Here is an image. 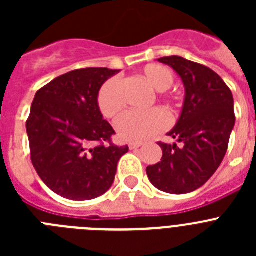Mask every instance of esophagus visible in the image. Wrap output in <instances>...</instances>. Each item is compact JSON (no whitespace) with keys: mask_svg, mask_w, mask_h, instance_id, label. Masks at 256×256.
Here are the masks:
<instances>
[{"mask_svg":"<svg viewBox=\"0 0 256 256\" xmlns=\"http://www.w3.org/2000/svg\"><path fill=\"white\" fill-rule=\"evenodd\" d=\"M128 146H130V150H136V148H141L142 144H140V142H130V144H128Z\"/></svg>","mask_w":256,"mask_h":256,"instance_id":"esophagus-1","label":"esophagus"}]
</instances>
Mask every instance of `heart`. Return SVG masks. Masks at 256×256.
I'll use <instances>...</instances> for the list:
<instances>
[{
  "instance_id": "1",
  "label": "heart",
  "mask_w": 256,
  "mask_h": 256,
  "mask_svg": "<svg viewBox=\"0 0 256 256\" xmlns=\"http://www.w3.org/2000/svg\"><path fill=\"white\" fill-rule=\"evenodd\" d=\"M141 76L154 91L165 92L173 86L174 76L164 65L148 64L142 69ZM166 108H173L177 100L169 94H160ZM97 106L101 114L108 119L116 118L123 112L124 100L120 82L118 78L108 79L97 92ZM166 126V116L160 108L146 112H126L115 123L119 138L126 142H142L162 132Z\"/></svg>"
}]
</instances>
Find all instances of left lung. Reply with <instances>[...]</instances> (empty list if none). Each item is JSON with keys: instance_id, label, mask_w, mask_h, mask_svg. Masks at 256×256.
I'll list each match as a JSON object with an SVG mask.
<instances>
[{"instance_id": "obj_1", "label": "left lung", "mask_w": 256, "mask_h": 256, "mask_svg": "<svg viewBox=\"0 0 256 256\" xmlns=\"http://www.w3.org/2000/svg\"><path fill=\"white\" fill-rule=\"evenodd\" d=\"M159 61L180 74L186 97L180 120L168 133L180 144L159 142L162 162L148 166L146 173L160 191L183 195L205 184L224 159L236 122L234 96L224 80L205 65L180 56Z\"/></svg>"}]
</instances>
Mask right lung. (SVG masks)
<instances>
[{"label":"right lung","instance_id":"right-lung-1","mask_svg":"<svg viewBox=\"0 0 256 256\" xmlns=\"http://www.w3.org/2000/svg\"><path fill=\"white\" fill-rule=\"evenodd\" d=\"M119 70H72L38 90L26 120L32 164L50 190L69 200L104 195L128 146H116L97 92Z\"/></svg>","mask_w":256,"mask_h":256}]
</instances>
